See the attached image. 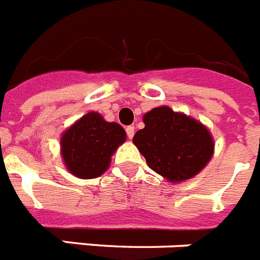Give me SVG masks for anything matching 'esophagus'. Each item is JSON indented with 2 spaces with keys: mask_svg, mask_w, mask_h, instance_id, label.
Here are the masks:
<instances>
[{
  "mask_svg": "<svg viewBox=\"0 0 260 260\" xmlns=\"http://www.w3.org/2000/svg\"><path fill=\"white\" fill-rule=\"evenodd\" d=\"M127 136L129 137V139H132L133 135H135V127H132V125H129V127H127Z\"/></svg>",
  "mask_w": 260,
  "mask_h": 260,
  "instance_id": "1",
  "label": "esophagus"
}]
</instances>
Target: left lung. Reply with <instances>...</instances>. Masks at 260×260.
<instances>
[{
    "label": "left lung",
    "mask_w": 260,
    "mask_h": 260,
    "mask_svg": "<svg viewBox=\"0 0 260 260\" xmlns=\"http://www.w3.org/2000/svg\"><path fill=\"white\" fill-rule=\"evenodd\" d=\"M143 120L145 127L137 131L133 144L149 168L169 182L191 179L213 155L211 132L191 116L159 106L146 112Z\"/></svg>",
    "instance_id": "obj_1"
}]
</instances>
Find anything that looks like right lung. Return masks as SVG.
Masks as SVG:
<instances>
[{
  "mask_svg": "<svg viewBox=\"0 0 260 260\" xmlns=\"http://www.w3.org/2000/svg\"><path fill=\"white\" fill-rule=\"evenodd\" d=\"M125 136L120 124L108 123L98 112H87L62 133L60 145L65 166L81 179L101 177Z\"/></svg>",
  "mask_w": 260,
  "mask_h": 260,
  "instance_id": "right-lung-1",
  "label": "right lung"
}]
</instances>
